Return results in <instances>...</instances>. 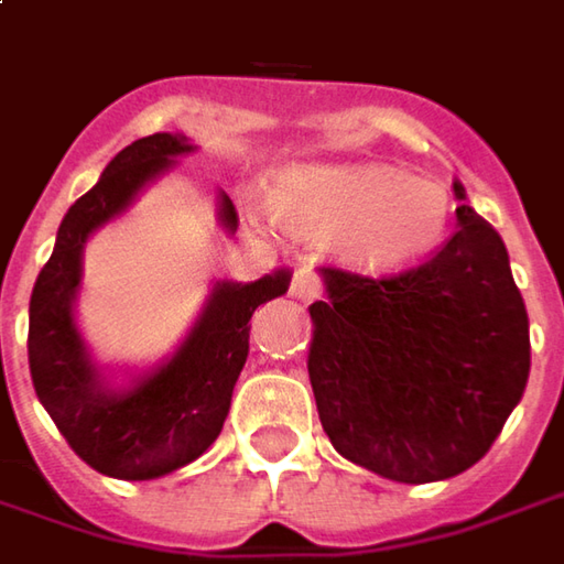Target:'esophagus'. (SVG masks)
Returning <instances> with one entry per match:
<instances>
[{
    "label": "esophagus",
    "mask_w": 564,
    "mask_h": 564,
    "mask_svg": "<svg viewBox=\"0 0 564 564\" xmlns=\"http://www.w3.org/2000/svg\"><path fill=\"white\" fill-rule=\"evenodd\" d=\"M290 293L302 302L315 300L321 293L318 274H315L312 268H296V271H293V281H290Z\"/></svg>",
    "instance_id": "1"
}]
</instances>
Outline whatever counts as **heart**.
I'll use <instances>...</instances> for the list:
<instances>
[{
	"instance_id": "1",
	"label": "heart",
	"mask_w": 564,
	"mask_h": 564,
	"mask_svg": "<svg viewBox=\"0 0 564 564\" xmlns=\"http://www.w3.org/2000/svg\"><path fill=\"white\" fill-rule=\"evenodd\" d=\"M271 203L290 230L337 240L343 256L368 271L417 264L437 249L453 215L443 186L390 165L286 167Z\"/></svg>"
}]
</instances>
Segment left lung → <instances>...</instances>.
<instances>
[{
	"mask_svg": "<svg viewBox=\"0 0 564 564\" xmlns=\"http://www.w3.org/2000/svg\"><path fill=\"white\" fill-rule=\"evenodd\" d=\"M456 189V234L417 268L365 278L321 268L308 380L343 458L399 484L468 471L499 437L531 371L509 252Z\"/></svg>",
	"mask_w": 564,
	"mask_h": 564,
	"instance_id": "8db88e82",
	"label": "left lung"
}]
</instances>
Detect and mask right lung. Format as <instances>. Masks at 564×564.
Returning <instances> with one entry per match:
<instances>
[{
  "instance_id": "right-lung-1",
  "label": "right lung",
  "mask_w": 564,
  "mask_h": 564,
  "mask_svg": "<svg viewBox=\"0 0 564 564\" xmlns=\"http://www.w3.org/2000/svg\"><path fill=\"white\" fill-rule=\"evenodd\" d=\"M186 152L193 147L181 133H152L121 149L99 184L68 208L30 296L33 390L70 449L99 475L121 480L171 475L218 440L249 356V318L290 286L286 268L256 283L221 281L171 359L124 390H108L74 321L80 256L96 227L121 215L149 181ZM218 215L227 230H237V208L224 193Z\"/></svg>"
}]
</instances>
